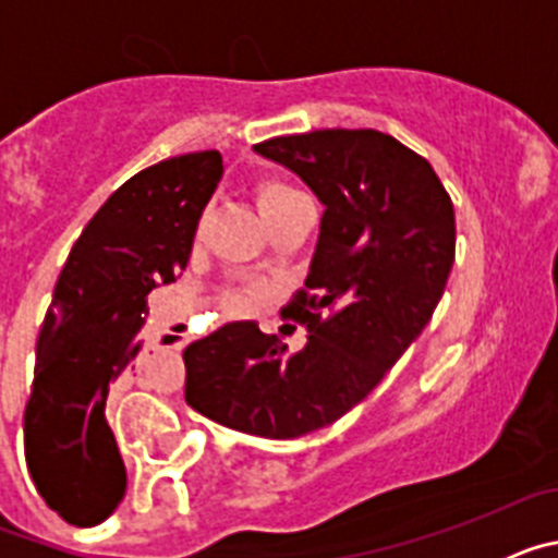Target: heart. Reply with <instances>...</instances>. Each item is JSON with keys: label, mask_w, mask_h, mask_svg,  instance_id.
<instances>
[{"label": "heart", "mask_w": 558, "mask_h": 558, "mask_svg": "<svg viewBox=\"0 0 558 558\" xmlns=\"http://www.w3.org/2000/svg\"><path fill=\"white\" fill-rule=\"evenodd\" d=\"M304 198H307L304 192H299L295 186L284 184V181H276V179H268L256 186V204H259V209H263L265 218H274L279 209H284V206L295 204V201H304ZM248 304H251L248 293H226L223 295V307L229 310V313H243Z\"/></svg>", "instance_id": "obj_1"}]
</instances>
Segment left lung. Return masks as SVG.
I'll return each mask as SVG.
<instances>
[{
  "instance_id": "1",
  "label": "left lung",
  "mask_w": 558,
  "mask_h": 558,
  "mask_svg": "<svg viewBox=\"0 0 558 558\" xmlns=\"http://www.w3.org/2000/svg\"><path fill=\"white\" fill-rule=\"evenodd\" d=\"M254 150L327 206L307 282L282 307L307 327V347L223 324L184 349L186 402L231 430L299 438L363 402L430 322L456 259V211L430 161L374 128L290 133Z\"/></svg>"
}]
</instances>
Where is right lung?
Returning <instances> with one entry per match:
<instances>
[{"label": "right lung", "mask_w": 558, "mask_h": 558, "mask_svg": "<svg viewBox=\"0 0 558 558\" xmlns=\"http://www.w3.org/2000/svg\"><path fill=\"white\" fill-rule=\"evenodd\" d=\"M220 175L218 150L136 172L88 220L58 276L36 343L24 456L38 495L69 525H97L125 497V463L106 422L108 391L140 354L147 293L186 268Z\"/></svg>", "instance_id": "obj_1"}]
</instances>
